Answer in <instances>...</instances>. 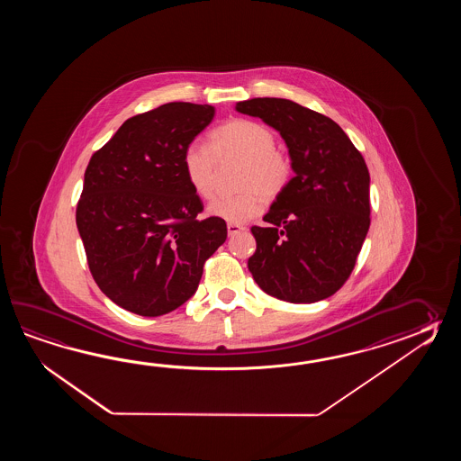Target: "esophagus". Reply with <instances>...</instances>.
Listing matches in <instances>:
<instances>
[{
    "mask_svg": "<svg viewBox=\"0 0 461 461\" xmlns=\"http://www.w3.org/2000/svg\"><path fill=\"white\" fill-rule=\"evenodd\" d=\"M242 230H245V227L240 226V224H234V222H229V224H227V234L229 235L239 234V232H242Z\"/></svg>",
    "mask_w": 461,
    "mask_h": 461,
    "instance_id": "34e87169",
    "label": "esophagus"
}]
</instances>
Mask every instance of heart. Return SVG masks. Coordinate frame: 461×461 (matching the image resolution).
I'll list each match as a JSON object with an SVG mask.
<instances>
[{
	"label": "heart",
	"mask_w": 461,
	"mask_h": 461,
	"mask_svg": "<svg viewBox=\"0 0 461 461\" xmlns=\"http://www.w3.org/2000/svg\"><path fill=\"white\" fill-rule=\"evenodd\" d=\"M270 128L250 118L227 120L207 135L206 147L187 145L181 167L187 185L201 199L214 193L217 161L240 159L237 171L239 193L219 196L209 204V212L227 222L242 224L264 209V196L275 199L284 193L292 179V159L275 147Z\"/></svg>",
	"instance_id": "b5f03b06"
}]
</instances>
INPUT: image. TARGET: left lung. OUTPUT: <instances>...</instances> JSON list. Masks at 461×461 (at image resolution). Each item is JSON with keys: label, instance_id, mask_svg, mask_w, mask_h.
<instances>
[{"label": "left lung", "instance_id": "left-lung-1", "mask_svg": "<svg viewBox=\"0 0 461 461\" xmlns=\"http://www.w3.org/2000/svg\"><path fill=\"white\" fill-rule=\"evenodd\" d=\"M237 112L280 131L294 176L252 227L257 242L249 270L265 294L314 303L349 278L371 224L369 169L331 118L286 98H250Z\"/></svg>", "mask_w": 461, "mask_h": 461}]
</instances>
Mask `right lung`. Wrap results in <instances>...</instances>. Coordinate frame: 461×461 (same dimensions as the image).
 I'll list each match as a JSON object with an SVG mask.
<instances>
[{
	"label": "right lung",
	"mask_w": 461,
	"mask_h": 461,
	"mask_svg": "<svg viewBox=\"0 0 461 461\" xmlns=\"http://www.w3.org/2000/svg\"><path fill=\"white\" fill-rule=\"evenodd\" d=\"M214 107L171 102L128 118L88 161L76 209L98 288L131 313L161 316L196 292L226 221L201 219L181 157Z\"/></svg>",
	"instance_id": "right-lung-1"
}]
</instances>
